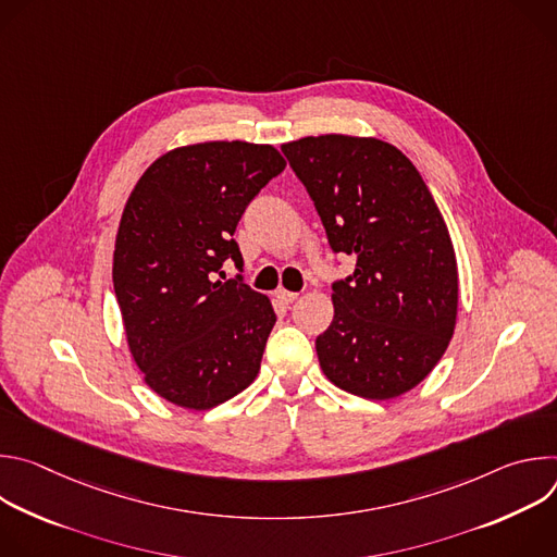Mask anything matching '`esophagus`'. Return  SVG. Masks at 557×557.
Segmentation results:
<instances>
[{"label":"esophagus","mask_w":557,"mask_h":557,"mask_svg":"<svg viewBox=\"0 0 557 557\" xmlns=\"http://www.w3.org/2000/svg\"><path fill=\"white\" fill-rule=\"evenodd\" d=\"M297 295H299V293H293V290H284V288H280V290L275 293V297H277V299H280L284 306L293 304V301L297 299Z\"/></svg>","instance_id":"34e87169"}]
</instances>
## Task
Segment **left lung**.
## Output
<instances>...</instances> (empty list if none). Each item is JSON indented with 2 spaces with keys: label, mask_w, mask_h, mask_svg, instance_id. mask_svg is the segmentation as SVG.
Instances as JSON below:
<instances>
[{
  "label": "left lung",
  "mask_w": 557,
  "mask_h": 557,
  "mask_svg": "<svg viewBox=\"0 0 557 557\" xmlns=\"http://www.w3.org/2000/svg\"><path fill=\"white\" fill-rule=\"evenodd\" d=\"M329 235L357 258L333 282L335 317L314 342L342 389L383 401L421 383L454 335L458 271L445 220L410 158L342 134L282 145Z\"/></svg>",
  "instance_id": "left-lung-1"
}]
</instances>
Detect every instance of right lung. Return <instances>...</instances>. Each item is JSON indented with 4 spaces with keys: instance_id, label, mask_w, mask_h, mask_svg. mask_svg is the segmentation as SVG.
Wrapping results in <instances>:
<instances>
[{
    "instance_id": "obj_1",
    "label": "right lung",
    "mask_w": 557,
    "mask_h": 557,
    "mask_svg": "<svg viewBox=\"0 0 557 557\" xmlns=\"http://www.w3.org/2000/svg\"><path fill=\"white\" fill-rule=\"evenodd\" d=\"M284 168L271 145H189L158 158L125 205L112 280L127 344L147 385L181 408H215L260 372L277 317L247 286L233 233Z\"/></svg>"
}]
</instances>
